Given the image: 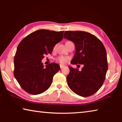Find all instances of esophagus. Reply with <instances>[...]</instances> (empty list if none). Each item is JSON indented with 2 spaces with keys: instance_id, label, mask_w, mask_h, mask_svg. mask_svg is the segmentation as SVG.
<instances>
[{
  "instance_id": "1",
  "label": "esophagus",
  "mask_w": 122,
  "mask_h": 122,
  "mask_svg": "<svg viewBox=\"0 0 122 122\" xmlns=\"http://www.w3.org/2000/svg\"><path fill=\"white\" fill-rule=\"evenodd\" d=\"M60 68L61 69V68H62L64 67V66L62 65H60Z\"/></svg>"
}]
</instances>
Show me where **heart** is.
I'll use <instances>...</instances> for the list:
<instances>
[{
    "instance_id": "1",
    "label": "heart",
    "mask_w": 122,
    "mask_h": 122,
    "mask_svg": "<svg viewBox=\"0 0 122 122\" xmlns=\"http://www.w3.org/2000/svg\"><path fill=\"white\" fill-rule=\"evenodd\" d=\"M56 61L61 64H65L67 62L68 58L64 56H59L56 59Z\"/></svg>"
}]
</instances>
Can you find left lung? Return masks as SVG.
<instances>
[{
  "instance_id": "8db88e82",
  "label": "left lung",
  "mask_w": 122,
  "mask_h": 122,
  "mask_svg": "<svg viewBox=\"0 0 122 122\" xmlns=\"http://www.w3.org/2000/svg\"><path fill=\"white\" fill-rule=\"evenodd\" d=\"M63 38L73 41L75 46L71 63L84 66L81 71L69 67L68 86L78 95H92L100 89L106 78L108 68L106 48L96 36L86 32L66 31Z\"/></svg>"
}]
</instances>
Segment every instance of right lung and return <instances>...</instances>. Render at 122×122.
<instances>
[{"mask_svg":"<svg viewBox=\"0 0 122 122\" xmlns=\"http://www.w3.org/2000/svg\"><path fill=\"white\" fill-rule=\"evenodd\" d=\"M63 33L39 30L26 36L18 45L14 59V76L28 93L40 94L50 87L60 67L54 62L44 67L41 61L44 55L51 54L55 45L62 40Z\"/></svg>","mask_w":122,"mask_h":122,"instance_id":"add662e5","label":"right lung"}]
</instances>
